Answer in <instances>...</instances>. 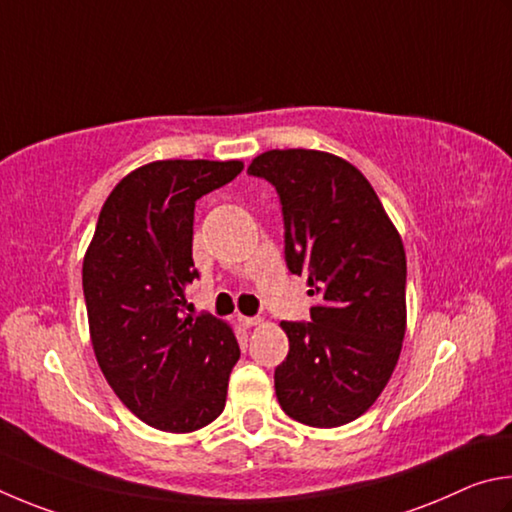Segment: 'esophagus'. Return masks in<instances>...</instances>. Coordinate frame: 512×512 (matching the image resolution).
<instances>
[{
    "mask_svg": "<svg viewBox=\"0 0 512 512\" xmlns=\"http://www.w3.org/2000/svg\"><path fill=\"white\" fill-rule=\"evenodd\" d=\"M238 319H240V324L245 326V328H251V326L261 324V319H258V317H245V315H240Z\"/></svg>",
    "mask_w": 512,
    "mask_h": 512,
    "instance_id": "34e87169",
    "label": "esophagus"
}]
</instances>
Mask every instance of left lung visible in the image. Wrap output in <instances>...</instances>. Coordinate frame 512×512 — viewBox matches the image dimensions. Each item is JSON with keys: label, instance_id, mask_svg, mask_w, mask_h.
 Masks as SVG:
<instances>
[{"label": "left lung", "instance_id": "left-lung-1", "mask_svg": "<svg viewBox=\"0 0 512 512\" xmlns=\"http://www.w3.org/2000/svg\"><path fill=\"white\" fill-rule=\"evenodd\" d=\"M279 193L285 265L308 276L310 321H281V409L310 427L360 418L396 369L407 306L405 247L366 177L319 150H270L247 168Z\"/></svg>", "mask_w": 512, "mask_h": 512}]
</instances>
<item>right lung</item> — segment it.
I'll return each instance as SVG.
<instances>
[{
    "label": "right lung",
    "instance_id": "1",
    "mask_svg": "<svg viewBox=\"0 0 512 512\" xmlns=\"http://www.w3.org/2000/svg\"><path fill=\"white\" fill-rule=\"evenodd\" d=\"M240 161H152L123 177L98 215L83 292L98 366L134 416L161 432H195L218 418L240 348L209 312L186 315L193 213L229 184Z\"/></svg>",
    "mask_w": 512,
    "mask_h": 512
}]
</instances>
